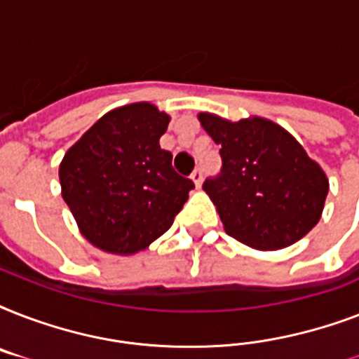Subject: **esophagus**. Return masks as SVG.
<instances>
[{"label":"esophagus","instance_id":"esophagus-1","mask_svg":"<svg viewBox=\"0 0 359 359\" xmlns=\"http://www.w3.org/2000/svg\"><path fill=\"white\" fill-rule=\"evenodd\" d=\"M191 180L196 182V186H201V182H203V169L201 168L194 169V173H191Z\"/></svg>","mask_w":359,"mask_h":359}]
</instances>
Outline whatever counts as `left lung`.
Segmentation results:
<instances>
[{
    "label": "left lung",
    "mask_w": 359,
    "mask_h": 359,
    "mask_svg": "<svg viewBox=\"0 0 359 359\" xmlns=\"http://www.w3.org/2000/svg\"><path fill=\"white\" fill-rule=\"evenodd\" d=\"M222 169L203 182L227 235L255 250H281L317 225L328 179L298 141L266 119L238 123L199 115Z\"/></svg>",
    "instance_id": "left-lung-1"
}]
</instances>
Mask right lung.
<instances>
[{"label": "right lung", "mask_w": 359, "mask_h": 359, "mask_svg": "<svg viewBox=\"0 0 359 359\" xmlns=\"http://www.w3.org/2000/svg\"><path fill=\"white\" fill-rule=\"evenodd\" d=\"M169 115L152 104H130L93 124L65 154L63 199L91 244L128 255L145 250L173 225L196 188L160 149Z\"/></svg>", "instance_id": "obj_1"}]
</instances>
